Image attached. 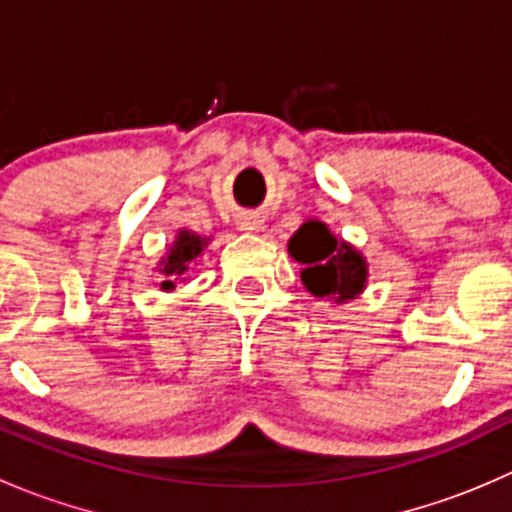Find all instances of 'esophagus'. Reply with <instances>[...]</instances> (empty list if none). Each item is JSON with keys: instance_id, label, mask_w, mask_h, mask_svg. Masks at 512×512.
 <instances>
[{"instance_id": "obj_1", "label": "esophagus", "mask_w": 512, "mask_h": 512, "mask_svg": "<svg viewBox=\"0 0 512 512\" xmlns=\"http://www.w3.org/2000/svg\"><path fill=\"white\" fill-rule=\"evenodd\" d=\"M238 231L243 233H256L261 228V216H256V213H241L236 221Z\"/></svg>"}]
</instances>
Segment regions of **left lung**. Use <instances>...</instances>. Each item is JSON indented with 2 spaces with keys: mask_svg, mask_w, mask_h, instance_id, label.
Wrapping results in <instances>:
<instances>
[{
  "mask_svg": "<svg viewBox=\"0 0 512 512\" xmlns=\"http://www.w3.org/2000/svg\"><path fill=\"white\" fill-rule=\"evenodd\" d=\"M289 256L301 264V284L306 294L349 304L364 294L369 284V264L364 253L344 238H337L319 218L301 223L289 238Z\"/></svg>",
  "mask_w": 512,
  "mask_h": 512,
  "instance_id": "obj_1",
  "label": "left lung"
}]
</instances>
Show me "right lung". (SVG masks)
<instances>
[{
	"mask_svg": "<svg viewBox=\"0 0 512 512\" xmlns=\"http://www.w3.org/2000/svg\"><path fill=\"white\" fill-rule=\"evenodd\" d=\"M211 236H201L188 228L175 231L173 243L163 251L160 261L155 264V274H160V291H175L180 281H186L191 266H198L203 256V248L208 246Z\"/></svg>",
	"mask_w": 512,
	"mask_h": 512,
	"instance_id": "obj_1",
	"label": "right lung"
}]
</instances>
